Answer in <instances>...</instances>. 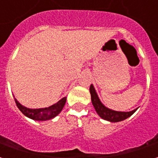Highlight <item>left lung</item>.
Returning a JSON list of instances; mask_svg holds the SVG:
<instances>
[{
    "label": "left lung",
    "instance_id": "obj_1",
    "mask_svg": "<svg viewBox=\"0 0 158 158\" xmlns=\"http://www.w3.org/2000/svg\"><path fill=\"white\" fill-rule=\"evenodd\" d=\"M89 92H90V96H91V102H92L93 106L95 107L96 113L102 118L105 119L106 121L113 123L120 122V121H123V120L129 118L135 113L136 110L138 109V108H136L130 112H118V111L109 109L104 106L102 102L100 101L93 85H90Z\"/></svg>",
    "mask_w": 158,
    "mask_h": 158
}]
</instances>
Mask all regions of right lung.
<instances>
[{
  "mask_svg": "<svg viewBox=\"0 0 158 158\" xmlns=\"http://www.w3.org/2000/svg\"><path fill=\"white\" fill-rule=\"evenodd\" d=\"M14 100H15V102L17 104V106L19 107V109L26 117L34 119V120H36V121H45V120H49V119L55 118L56 116H57L59 113H61V111L65 105L67 97H63L62 99L59 101L58 102L55 103L52 106L45 107V108H38V109L28 108V107L21 105L17 101L16 98Z\"/></svg>",
  "mask_w": 158,
  "mask_h": 158,
  "instance_id": "add662e5",
  "label": "right lung"
}]
</instances>
